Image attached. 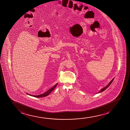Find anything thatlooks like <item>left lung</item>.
Here are the masks:
<instances>
[{"mask_svg": "<svg viewBox=\"0 0 130 130\" xmlns=\"http://www.w3.org/2000/svg\"><path fill=\"white\" fill-rule=\"evenodd\" d=\"M114 78H113V79H112L111 81H110L109 83L107 85V86H106L105 87H104V88H102V89L100 90V91L98 93H99L102 92H103V91H105V90L106 89H107V88H108V87L110 86V84H111L112 83V82H113V80H114Z\"/></svg>", "mask_w": 130, "mask_h": 130, "instance_id": "obj_1", "label": "left lung"}]
</instances>
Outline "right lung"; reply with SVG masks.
Returning a JSON list of instances; mask_svg holds the SVG:
<instances>
[{"label":"right lung","instance_id":"right-lung-1","mask_svg":"<svg viewBox=\"0 0 130 130\" xmlns=\"http://www.w3.org/2000/svg\"><path fill=\"white\" fill-rule=\"evenodd\" d=\"M57 84H55V85L53 86V87L51 88V89H49V90H48V91H46V92H45L44 93H43V94H39V95H32L31 94H29L28 93H27V94H28L29 95H30V96H33V97H37V98H41V97H45V96H46L47 95H48V94H50L52 92V91H53L55 89L56 87L57 86Z\"/></svg>","mask_w":130,"mask_h":130}]
</instances>
